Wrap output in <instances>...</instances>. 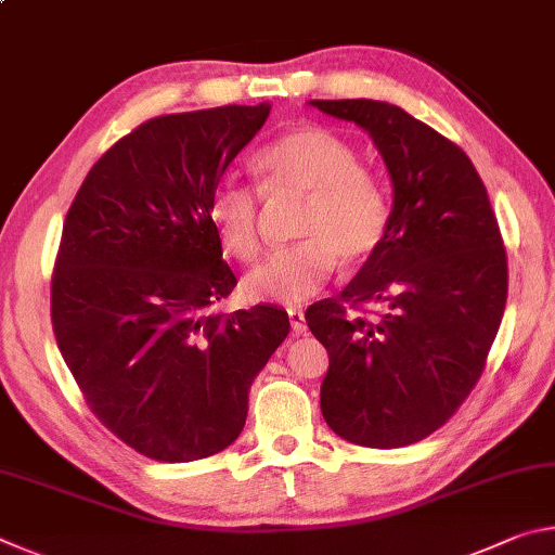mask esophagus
<instances>
[{
	"label": "esophagus",
	"instance_id": "esophagus-1",
	"mask_svg": "<svg viewBox=\"0 0 555 555\" xmlns=\"http://www.w3.org/2000/svg\"><path fill=\"white\" fill-rule=\"evenodd\" d=\"M288 323H291V331H294L296 335H306V315L304 311H296V308H291L288 311Z\"/></svg>",
	"mask_w": 555,
	"mask_h": 555
}]
</instances>
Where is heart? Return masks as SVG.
Masks as SVG:
<instances>
[{
	"label": "heart",
	"instance_id": "b5f03b06",
	"mask_svg": "<svg viewBox=\"0 0 555 555\" xmlns=\"http://www.w3.org/2000/svg\"><path fill=\"white\" fill-rule=\"evenodd\" d=\"M261 188L269 195L304 193L296 244L279 249L244 279V294L267 304H300L333 276L337 257L362 264L387 240L391 205L384 185L360 166L345 139L321 127L294 129L257 156ZM261 191L224 178L212 188L208 218L224 251L240 261L261 255Z\"/></svg>",
	"mask_w": 555,
	"mask_h": 555
}]
</instances>
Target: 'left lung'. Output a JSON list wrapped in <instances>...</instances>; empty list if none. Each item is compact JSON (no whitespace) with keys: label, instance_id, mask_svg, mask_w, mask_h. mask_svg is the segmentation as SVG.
I'll return each mask as SVG.
<instances>
[{"label":"left lung","instance_id":"left-lung-1","mask_svg":"<svg viewBox=\"0 0 555 555\" xmlns=\"http://www.w3.org/2000/svg\"><path fill=\"white\" fill-rule=\"evenodd\" d=\"M311 105L367 131L393 183L377 255L340 296L306 311L331 354L323 418L354 446L418 443L463 406L485 372L509 284L500 224L463 149L409 112L377 100ZM367 302L385 311L367 319Z\"/></svg>","mask_w":555,"mask_h":555}]
</instances>
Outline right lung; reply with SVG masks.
<instances>
[{
	"label": "right lung",
	"instance_id": "add662e5",
	"mask_svg": "<svg viewBox=\"0 0 555 555\" xmlns=\"http://www.w3.org/2000/svg\"><path fill=\"white\" fill-rule=\"evenodd\" d=\"M269 105L154 117L112 144L63 222L51 323L95 418L162 463L228 448L288 335L284 308L212 313L237 286L208 218L212 188Z\"/></svg>",
	"mask_w": 555,
	"mask_h": 555
}]
</instances>
